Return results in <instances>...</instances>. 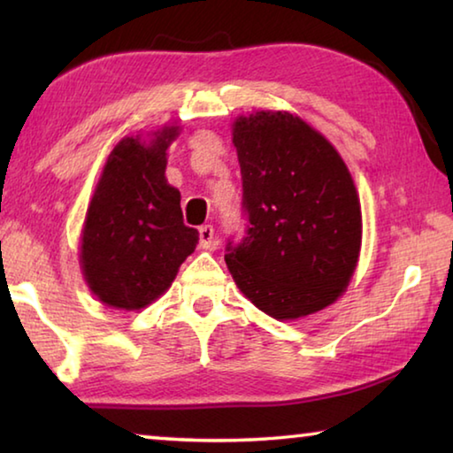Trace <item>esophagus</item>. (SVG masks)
Returning a JSON list of instances; mask_svg holds the SVG:
<instances>
[{"label":"esophagus","instance_id":"obj_1","mask_svg":"<svg viewBox=\"0 0 453 453\" xmlns=\"http://www.w3.org/2000/svg\"><path fill=\"white\" fill-rule=\"evenodd\" d=\"M213 245H216V229L211 226L199 227V248L211 250Z\"/></svg>","mask_w":453,"mask_h":453}]
</instances>
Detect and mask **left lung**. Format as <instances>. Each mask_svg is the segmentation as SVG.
I'll use <instances>...</instances> for the list:
<instances>
[{
  "label": "left lung",
  "instance_id": "left-lung-1",
  "mask_svg": "<svg viewBox=\"0 0 453 453\" xmlns=\"http://www.w3.org/2000/svg\"><path fill=\"white\" fill-rule=\"evenodd\" d=\"M232 142L243 181L248 235L227 245L242 294L280 321L332 305L362 250V205L340 153L289 111L235 118Z\"/></svg>",
  "mask_w": 453,
  "mask_h": 453
}]
</instances>
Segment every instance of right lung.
I'll list each match as a JSON object with an SVG mask.
<instances>
[{"mask_svg": "<svg viewBox=\"0 0 453 453\" xmlns=\"http://www.w3.org/2000/svg\"><path fill=\"white\" fill-rule=\"evenodd\" d=\"M180 132L173 124L126 135L107 156L89 199L80 267L91 294L110 308H148L196 250L197 229L183 224L181 196L165 180V151Z\"/></svg>", "mask_w": 453, "mask_h": 453, "instance_id": "right-lung-1", "label": "right lung"}]
</instances>
